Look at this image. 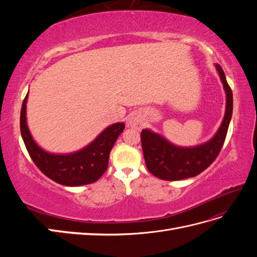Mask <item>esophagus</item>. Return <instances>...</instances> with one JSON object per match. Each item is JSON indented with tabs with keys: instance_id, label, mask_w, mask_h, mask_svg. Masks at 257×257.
Listing matches in <instances>:
<instances>
[{
	"instance_id": "1",
	"label": "esophagus",
	"mask_w": 257,
	"mask_h": 257,
	"mask_svg": "<svg viewBox=\"0 0 257 257\" xmlns=\"http://www.w3.org/2000/svg\"><path fill=\"white\" fill-rule=\"evenodd\" d=\"M127 123H128L130 126L134 127V128H136V130H139V127H141V123H139L138 119L135 118V116H132V118H130V120H128Z\"/></svg>"
}]
</instances>
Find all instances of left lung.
<instances>
[{
    "label": "left lung",
    "instance_id": "left-lung-1",
    "mask_svg": "<svg viewBox=\"0 0 257 257\" xmlns=\"http://www.w3.org/2000/svg\"><path fill=\"white\" fill-rule=\"evenodd\" d=\"M215 67L226 93V110L219 131L208 143L182 148L170 144L150 130L142 132L146 166L152 175L162 180L176 181L199 175L212 164L222 149L232 114V92L222 67L219 64H215Z\"/></svg>",
    "mask_w": 257,
    "mask_h": 257
}]
</instances>
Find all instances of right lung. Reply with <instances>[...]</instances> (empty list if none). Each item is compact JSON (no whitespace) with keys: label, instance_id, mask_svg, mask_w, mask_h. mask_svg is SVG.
Returning a JSON list of instances; mask_svg holds the SVG:
<instances>
[{"label":"right lung","instance_id":"right-lung-1","mask_svg":"<svg viewBox=\"0 0 257 257\" xmlns=\"http://www.w3.org/2000/svg\"><path fill=\"white\" fill-rule=\"evenodd\" d=\"M29 94V92H28ZM23 99L20 112V132L34 164L51 180L66 186H79L97 181L108 167L109 153L125 124L114 123L105 128L83 149L69 154H52L38 146L27 124V100Z\"/></svg>","mask_w":257,"mask_h":257}]
</instances>
